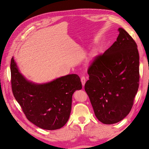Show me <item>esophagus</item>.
Here are the masks:
<instances>
[{
    "label": "esophagus",
    "instance_id": "esophagus-1",
    "mask_svg": "<svg viewBox=\"0 0 149 149\" xmlns=\"http://www.w3.org/2000/svg\"><path fill=\"white\" fill-rule=\"evenodd\" d=\"M86 81V77L84 76L81 77V83H82L83 86H84Z\"/></svg>",
    "mask_w": 149,
    "mask_h": 149
}]
</instances>
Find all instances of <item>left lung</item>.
<instances>
[{
	"instance_id": "1",
	"label": "left lung",
	"mask_w": 149,
	"mask_h": 149,
	"mask_svg": "<svg viewBox=\"0 0 149 149\" xmlns=\"http://www.w3.org/2000/svg\"><path fill=\"white\" fill-rule=\"evenodd\" d=\"M113 44L88 68L84 89L98 120L106 124L126 117L134 105L139 83L137 45L124 29Z\"/></svg>"
}]
</instances>
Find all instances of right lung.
Listing matches in <instances>:
<instances>
[{"mask_svg":"<svg viewBox=\"0 0 149 149\" xmlns=\"http://www.w3.org/2000/svg\"><path fill=\"white\" fill-rule=\"evenodd\" d=\"M10 68L13 95L26 118L46 130H56L64 126L71 111L73 93L82 88L79 76L69 74L48 83L38 84L23 77L13 57Z\"/></svg>","mask_w":149,"mask_h":149,"instance_id":"obj_1","label":"right lung"}]
</instances>
